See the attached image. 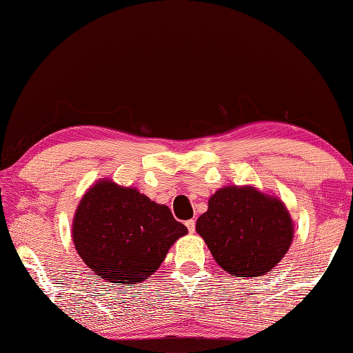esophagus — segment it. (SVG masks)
I'll return each instance as SVG.
<instances>
[{
	"instance_id": "obj_1",
	"label": "esophagus",
	"mask_w": 353,
	"mask_h": 353,
	"mask_svg": "<svg viewBox=\"0 0 353 353\" xmlns=\"http://www.w3.org/2000/svg\"><path fill=\"white\" fill-rule=\"evenodd\" d=\"M185 226H187V230H189L190 232H194V228H196V222H194L193 219H190V221L185 222Z\"/></svg>"
}]
</instances>
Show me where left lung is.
<instances>
[{"mask_svg": "<svg viewBox=\"0 0 353 353\" xmlns=\"http://www.w3.org/2000/svg\"><path fill=\"white\" fill-rule=\"evenodd\" d=\"M196 232L225 272L255 278L283 260L294 231L283 201L250 185H228L208 199Z\"/></svg>", "mask_w": 353, "mask_h": 353, "instance_id": "8db88e82", "label": "left lung"}]
</instances>
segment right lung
<instances>
[{"instance_id":"obj_1","label":"right lung","mask_w":353,"mask_h":353,"mask_svg":"<svg viewBox=\"0 0 353 353\" xmlns=\"http://www.w3.org/2000/svg\"><path fill=\"white\" fill-rule=\"evenodd\" d=\"M185 234L166 205L112 179H101L84 193L72 223L74 245L85 265L121 287L150 278Z\"/></svg>"}]
</instances>
